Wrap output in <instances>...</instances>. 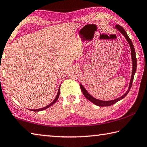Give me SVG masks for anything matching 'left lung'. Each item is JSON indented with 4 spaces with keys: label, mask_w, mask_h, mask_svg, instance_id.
Listing matches in <instances>:
<instances>
[{
    "label": "left lung",
    "mask_w": 147,
    "mask_h": 147,
    "mask_svg": "<svg viewBox=\"0 0 147 147\" xmlns=\"http://www.w3.org/2000/svg\"><path fill=\"white\" fill-rule=\"evenodd\" d=\"M115 28L116 30H117L119 32L121 33V34L124 36L125 38H126V40H127V42L129 44L130 48V50H131V57H132V76H131V79H130V84H129V86H128V88L127 90V91L125 92V94H123L121 97H119V98H117L115 99H113V100H110V101H102V100H100L98 99H96L93 96H92L90 94L88 91L86 90V88L83 86V84H80V87L82 92H83V95L86 98L89 100L90 101H91L92 102H93L94 104L96 105H97V106L99 107H107V106H110V105H112L115 104V102H117V101H120L122 99L124 98V97L127 96L128 94V92H129L131 88V86H132V84L133 82V79H134V77L135 73L136 71V68H137V59H136V51H135V49L134 47V45L132 42V40H130V38L128 37L127 32H125V30L123 29V28L121 26L116 24L115 26Z\"/></svg>",
    "instance_id": "left-lung-1"
}]
</instances>
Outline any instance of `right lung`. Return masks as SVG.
<instances>
[{"mask_svg":"<svg viewBox=\"0 0 147 147\" xmlns=\"http://www.w3.org/2000/svg\"><path fill=\"white\" fill-rule=\"evenodd\" d=\"M59 94H60V86H59V88L58 92H57V96H56V97L55 98V99H54L53 101L51 102L50 104H49V105H47V106H46V107H43V108H41V109H29V110H32V111L39 112V111H42V110H45V109H48V108L50 107L51 106H52V105H53L54 103H55L56 101H57V99H59Z\"/></svg>","mask_w":147,"mask_h":147,"instance_id":"right-lung-1","label":"right lung"}]
</instances>
